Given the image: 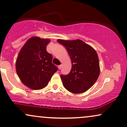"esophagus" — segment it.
Returning <instances> with one entry per match:
<instances>
[{
  "mask_svg": "<svg viewBox=\"0 0 127 127\" xmlns=\"http://www.w3.org/2000/svg\"><path fill=\"white\" fill-rule=\"evenodd\" d=\"M58 67H59V69H61V68H62V65H59V66H58Z\"/></svg>",
  "mask_w": 127,
  "mask_h": 127,
  "instance_id": "1",
  "label": "esophagus"
}]
</instances>
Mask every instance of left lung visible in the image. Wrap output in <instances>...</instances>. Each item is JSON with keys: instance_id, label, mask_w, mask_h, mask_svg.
Here are the masks:
<instances>
[{"instance_id": "obj_1", "label": "left lung", "mask_w": 127, "mask_h": 127, "mask_svg": "<svg viewBox=\"0 0 127 127\" xmlns=\"http://www.w3.org/2000/svg\"><path fill=\"white\" fill-rule=\"evenodd\" d=\"M57 42L65 46L72 62L70 72L61 75L63 85L75 94L87 91L95 84L100 75V64L95 50L80 39H58Z\"/></svg>"}]
</instances>
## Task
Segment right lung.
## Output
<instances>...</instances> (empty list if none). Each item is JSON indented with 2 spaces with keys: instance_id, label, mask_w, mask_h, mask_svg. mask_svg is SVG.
<instances>
[{
  "instance_id": "1",
  "label": "right lung",
  "mask_w": 127,
  "mask_h": 127,
  "mask_svg": "<svg viewBox=\"0 0 127 127\" xmlns=\"http://www.w3.org/2000/svg\"><path fill=\"white\" fill-rule=\"evenodd\" d=\"M48 39L33 36L26 42L16 61V71L23 84L32 90L45 88L57 67L52 63V56L46 51Z\"/></svg>"
}]
</instances>
